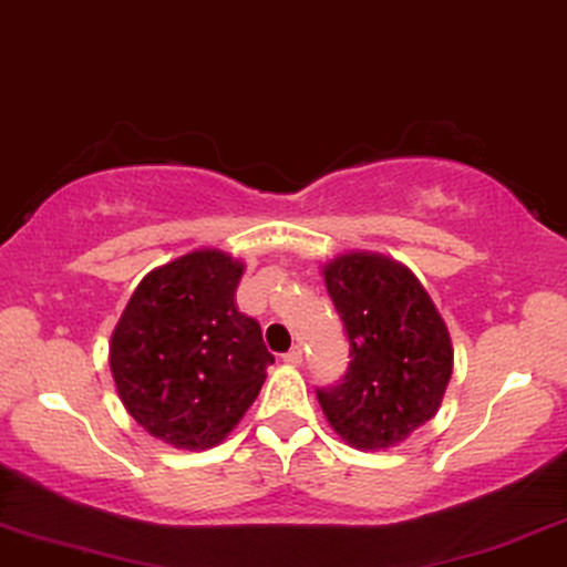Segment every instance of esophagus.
I'll use <instances>...</instances> for the list:
<instances>
[{
  "instance_id": "1",
  "label": "esophagus",
  "mask_w": 567,
  "mask_h": 567,
  "mask_svg": "<svg viewBox=\"0 0 567 567\" xmlns=\"http://www.w3.org/2000/svg\"><path fill=\"white\" fill-rule=\"evenodd\" d=\"M282 360L288 362V365H300V362H303V350H300L298 344L290 347V350L282 354Z\"/></svg>"
}]
</instances>
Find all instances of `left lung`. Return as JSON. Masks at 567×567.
I'll use <instances>...</instances> for the list:
<instances>
[{
  "label": "left lung",
  "mask_w": 567,
  "mask_h": 567,
  "mask_svg": "<svg viewBox=\"0 0 567 567\" xmlns=\"http://www.w3.org/2000/svg\"><path fill=\"white\" fill-rule=\"evenodd\" d=\"M344 323L350 365L316 389L331 427L354 449L402 443L435 417L454 371L451 337L420 279L381 254H342L323 267Z\"/></svg>",
  "instance_id": "obj_1"
}]
</instances>
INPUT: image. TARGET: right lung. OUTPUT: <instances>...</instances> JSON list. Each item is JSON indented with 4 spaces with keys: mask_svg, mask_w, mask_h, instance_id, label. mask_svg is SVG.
<instances>
[{
    "mask_svg": "<svg viewBox=\"0 0 567 567\" xmlns=\"http://www.w3.org/2000/svg\"><path fill=\"white\" fill-rule=\"evenodd\" d=\"M244 264L202 248L150 271L111 337V373L126 412L176 449H213L238 425L275 354L240 313Z\"/></svg>",
    "mask_w": 567,
    "mask_h": 567,
    "instance_id": "obj_1",
    "label": "right lung"
}]
</instances>
